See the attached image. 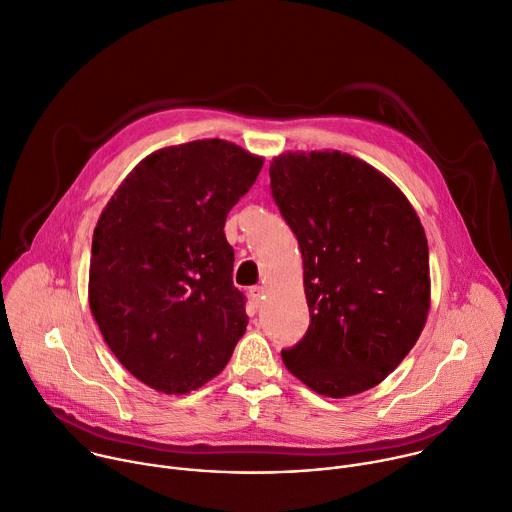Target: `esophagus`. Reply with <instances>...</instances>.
<instances>
[{
	"mask_svg": "<svg viewBox=\"0 0 512 512\" xmlns=\"http://www.w3.org/2000/svg\"><path fill=\"white\" fill-rule=\"evenodd\" d=\"M250 296H252V300H254L256 304H260V300L264 298V286H252V288H250Z\"/></svg>",
	"mask_w": 512,
	"mask_h": 512,
	"instance_id": "34e87169",
	"label": "esophagus"
}]
</instances>
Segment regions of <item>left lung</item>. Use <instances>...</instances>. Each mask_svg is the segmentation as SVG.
I'll use <instances>...</instances> for the list:
<instances>
[{"label":"left lung","instance_id":"8db88e82","mask_svg":"<svg viewBox=\"0 0 512 512\" xmlns=\"http://www.w3.org/2000/svg\"><path fill=\"white\" fill-rule=\"evenodd\" d=\"M270 189L298 240L311 325L286 369L347 397L383 381L416 345L430 309V252L418 214L371 165L339 151L284 153Z\"/></svg>","mask_w":512,"mask_h":512}]
</instances>
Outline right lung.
I'll return each mask as SVG.
<instances>
[{
  "label": "right lung",
  "instance_id": "add662e5",
  "mask_svg": "<svg viewBox=\"0 0 512 512\" xmlns=\"http://www.w3.org/2000/svg\"><path fill=\"white\" fill-rule=\"evenodd\" d=\"M260 169L262 157L222 139L167 147L143 159L100 214L90 311L123 367L157 391L208 383L246 331L224 226Z\"/></svg>",
  "mask_w": 512,
  "mask_h": 512
}]
</instances>
